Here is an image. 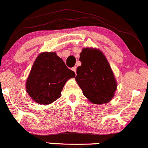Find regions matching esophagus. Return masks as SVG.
Returning a JSON list of instances; mask_svg holds the SVG:
<instances>
[{"label":"esophagus","mask_w":148,"mask_h":148,"mask_svg":"<svg viewBox=\"0 0 148 148\" xmlns=\"http://www.w3.org/2000/svg\"><path fill=\"white\" fill-rule=\"evenodd\" d=\"M76 70H77V68H76L75 66L73 67V68H72V71H74L75 73H76Z\"/></svg>","instance_id":"esophagus-1"}]
</instances>
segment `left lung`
I'll return each instance as SVG.
<instances>
[{"mask_svg":"<svg viewBox=\"0 0 148 148\" xmlns=\"http://www.w3.org/2000/svg\"><path fill=\"white\" fill-rule=\"evenodd\" d=\"M79 60L81 65L77 67L75 79L83 95L96 104L108 103L117 86L106 58L99 49L84 48Z\"/></svg>","mask_w":148,"mask_h":148,"instance_id":"1","label":"left lung"}]
</instances>
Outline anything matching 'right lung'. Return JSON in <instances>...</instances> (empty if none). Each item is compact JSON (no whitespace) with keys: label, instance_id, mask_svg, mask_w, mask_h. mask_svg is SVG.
I'll list each match as a JSON object with an SVG mask.
<instances>
[{"label":"right lung","instance_id":"right-lung-1","mask_svg":"<svg viewBox=\"0 0 148 148\" xmlns=\"http://www.w3.org/2000/svg\"><path fill=\"white\" fill-rule=\"evenodd\" d=\"M75 76L55 52H43L34 62L26 83V92L36 103L49 104L60 97L67 80Z\"/></svg>","mask_w":148,"mask_h":148}]
</instances>
